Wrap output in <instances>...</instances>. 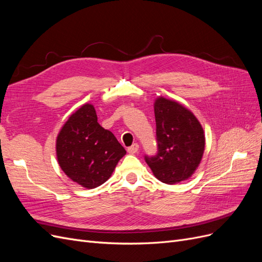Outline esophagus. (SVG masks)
<instances>
[{"instance_id":"esophagus-1","label":"esophagus","mask_w":262,"mask_h":262,"mask_svg":"<svg viewBox=\"0 0 262 262\" xmlns=\"http://www.w3.org/2000/svg\"><path fill=\"white\" fill-rule=\"evenodd\" d=\"M138 150H139V144H138V143H134V144H132L130 147H128V152H129L130 154L137 153Z\"/></svg>"}]
</instances>
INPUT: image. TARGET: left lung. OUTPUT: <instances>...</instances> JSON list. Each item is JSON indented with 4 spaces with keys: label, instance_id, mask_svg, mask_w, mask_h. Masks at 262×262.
Masks as SVG:
<instances>
[{
    "label": "left lung",
    "instance_id": "left-lung-1",
    "mask_svg": "<svg viewBox=\"0 0 262 262\" xmlns=\"http://www.w3.org/2000/svg\"><path fill=\"white\" fill-rule=\"evenodd\" d=\"M156 155H145L154 176L167 185L187 180L204 152L203 129L194 115L176 101L160 97L154 104Z\"/></svg>",
    "mask_w": 262,
    "mask_h": 262
}]
</instances>
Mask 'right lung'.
Returning <instances> with one entry per match:
<instances>
[{
    "mask_svg": "<svg viewBox=\"0 0 262 262\" xmlns=\"http://www.w3.org/2000/svg\"><path fill=\"white\" fill-rule=\"evenodd\" d=\"M55 148L66 175L87 189L107 181L126 153L114 134L97 122L91 104L71 115L58 134Z\"/></svg>",
    "mask_w": 262,
    "mask_h": 262,
    "instance_id": "add662e5",
    "label": "right lung"
}]
</instances>
